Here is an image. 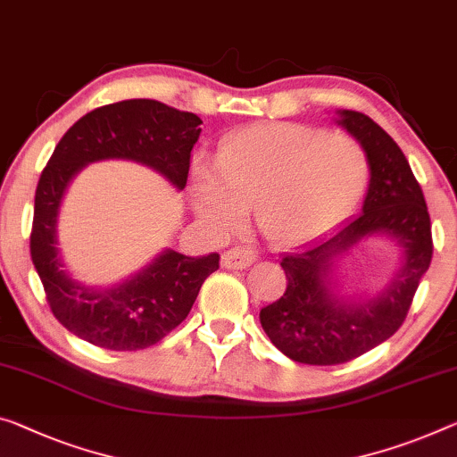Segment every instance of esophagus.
Instances as JSON below:
<instances>
[{
	"instance_id": "1",
	"label": "esophagus",
	"mask_w": 457,
	"mask_h": 457,
	"mask_svg": "<svg viewBox=\"0 0 457 457\" xmlns=\"http://www.w3.org/2000/svg\"><path fill=\"white\" fill-rule=\"evenodd\" d=\"M255 251L249 247H233L222 253V268L227 270H243L255 262Z\"/></svg>"
}]
</instances>
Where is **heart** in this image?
Listing matches in <instances>:
<instances>
[{
	"instance_id": "heart-1",
	"label": "heart",
	"mask_w": 457,
	"mask_h": 457,
	"mask_svg": "<svg viewBox=\"0 0 457 457\" xmlns=\"http://www.w3.org/2000/svg\"><path fill=\"white\" fill-rule=\"evenodd\" d=\"M216 170L195 163L189 198L216 230H233L253 208L273 245L319 235L353 206L368 181V153L355 138L304 124H262L227 138Z\"/></svg>"
}]
</instances>
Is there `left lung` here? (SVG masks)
<instances>
[{
	"label": "left lung",
	"mask_w": 457,
	"mask_h": 457,
	"mask_svg": "<svg viewBox=\"0 0 457 457\" xmlns=\"http://www.w3.org/2000/svg\"><path fill=\"white\" fill-rule=\"evenodd\" d=\"M339 114V124L368 153L370 186L361 212L333 237L284 255L279 262L287 279L284 296L259 312L273 345L308 366L345 363L390 339L404 322L433 257L425 195L404 153L370 116L353 110ZM368 234L395 236L405 247V263L378 299L343 303L328 287L332 257Z\"/></svg>",
	"instance_id": "left-lung-1"
}]
</instances>
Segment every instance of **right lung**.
Here are the masks:
<instances>
[{
    "label": "right lung",
    "mask_w": 457,
    "mask_h": 457,
    "mask_svg": "<svg viewBox=\"0 0 457 457\" xmlns=\"http://www.w3.org/2000/svg\"><path fill=\"white\" fill-rule=\"evenodd\" d=\"M202 120L157 100H124L96 108L69 129L40 173L34 195L30 255L46 302L67 331L110 351L155 345L192 311L202 284L219 270L220 255L187 257L165 251L122 286L94 290L62 270L57 251L61 198L83 165L100 159H130L163 173L184 189L189 157Z\"/></svg>",
    "instance_id": "right-lung-1"
}]
</instances>
